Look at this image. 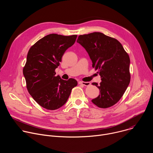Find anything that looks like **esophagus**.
<instances>
[{
	"mask_svg": "<svg viewBox=\"0 0 153 153\" xmlns=\"http://www.w3.org/2000/svg\"><path fill=\"white\" fill-rule=\"evenodd\" d=\"M79 83L81 85H83L84 86H89L91 84L90 82H82V81L79 82Z\"/></svg>",
	"mask_w": 153,
	"mask_h": 153,
	"instance_id": "1",
	"label": "esophagus"
}]
</instances>
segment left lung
Here are the masks:
<instances>
[{
  "label": "left lung",
  "instance_id": "8db88e82",
  "mask_svg": "<svg viewBox=\"0 0 153 153\" xmlns=\"http://www.w3.org/2000/svg\"><path fill=\"white\" fill-rule=\"evenodd\" d=\"M77 42L88 53L93 67L99 70L102 77L100 93L91 102L99 108H106L116 104L122 97L130 82L128 54L116 39L99 32L80 35Z\"/></svg>",
  "mask_w": 153,
  "mask_h": 153
}]
</instances>
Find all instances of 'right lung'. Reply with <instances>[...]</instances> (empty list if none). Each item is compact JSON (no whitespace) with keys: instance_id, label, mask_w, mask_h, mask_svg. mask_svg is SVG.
Returning a JSON list of instances; mask_svg holds the SVG:
<instances>
[{"instance_id":"obj_1","label":"right lung","mask_w":153,"mask_h":153,"mask_svg":"<svg viewBox=\"0 0 153 153\" xmlns=\"http://www.w3.org/2000/svg\"><path fill=\"white\" fill-rule=\"evenodd\" d=\"M76 38L77 35L50 34L38 40L28 53L23 70L27 90L34 100L47 110H55L64 105L77 85L74 79L65 80L56 76L54 71Z\"/></svg>"}]
</instances>
